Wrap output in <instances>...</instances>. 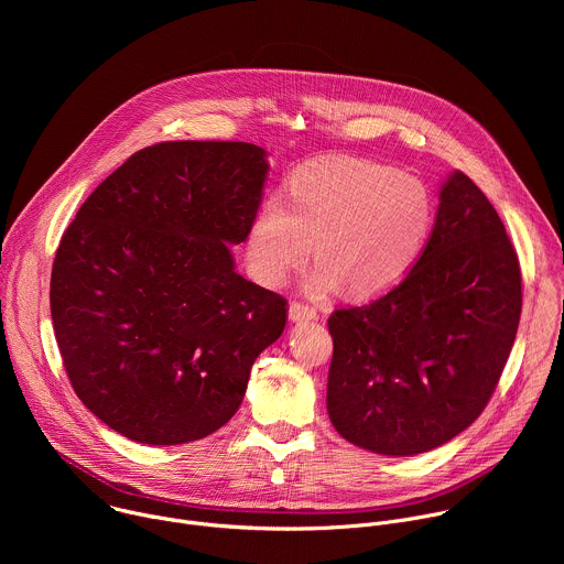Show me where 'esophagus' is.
<instances>
[{
    "label": "esophagus",
    "instance_id": "esophagus-1",
    "mask_svg": "<svg viewBox=\"0 0 564 564\" xmlns=\"http://www.w3.org/2000/svg\"><path fill=\"white\" fill-rule=\"evenodd\" d=\"M290 318H292V321H310V318H316V307L305 305V303H301V301H292V303H290Z\"/></svg>",
    "mask_w": 564,
    "mask_h": 564
}]
</instances>
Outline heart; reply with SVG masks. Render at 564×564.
<instances>
[{
  "mask_svg": "<svg viewBox=\"0 0 564 564\" xmlns=\"http://www.w3.org/2000/svg\"><path fill=\"white\" fill-rule=\"evenodd\" d=\"M435 218L429 187L366 160H328L296 172L276 200L254 214L246 257L252 276L279 288L314 243L310 294L344 290L352 299L388 292L422 257Z\"/></svg>",
  "mask_w": 564,
  "mask_h": 564,
  "instance_id": "heart-1",
  "label": "heart"
}]
</instances>
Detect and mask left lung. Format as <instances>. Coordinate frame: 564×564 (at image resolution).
Masks as SVG:
<instances>
[{
  "mask_svg": "<svg viewBox=\"0 0 564 564\" xmlns=\"http://www.w3.org/2000/svg\"><path fill=\"white\" fill-rule=\"evenodd\" d=\"M520 312L522 274L505 223L466 174L453 172L411 272L383 296L328 318L330 422L381 455L446 444L489 404Z\"/></svg>",
  "mask_w": 564,
  "mask_h": 564,
  "instance_id": "obj_1",
  "label": "left lung"
}]
</instances>
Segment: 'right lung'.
<instances>
[{
    "label": "right lung",
    "instance_id": "add662e5",
    "mask_svg": "<svg viewBox=\"0 0 564 564\" xmlns=\"http://www.w3.org/2000/svg\"><path fill=\"white\" fill-rule=\"evenodd\" d=\"M268 176L250 142L174 140L135 151L77 209L51 272L68 381L120 435L207 437L243 401L288 301L234 270Z\"/></svg>",
    "mask_w": 564,
    "mask_h": 564
}]
</instances>
